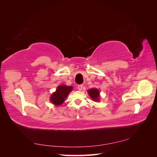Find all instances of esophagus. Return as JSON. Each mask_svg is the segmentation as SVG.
I'll use <instances>...</instances> for the list:
<instances>
[{
    "mask_svg": "<svg viewBox=\"0 0 157 157\" xmlns=\"http://www.w3.org/2000/svg\"><path fill=\"white\" fill-rule=\"evenodd\" d=\"M82 87H83L82 84H79V85H78V86H77V88H78V90H82Z\"/></svg>",
    "mask_w": 157,
    "mask_h": 157,
    "instance_id": "1",
    "label": "esophagus"
}]
</instances>
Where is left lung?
<instances>
[{
    "label": "left lung",
    "instance_id": "8db88e82",
    "mask_svg": "<svg viewBox=\"0 0 157 157\" xmlns=\"http://www.w3.org/2000/svg\"><path fill=\"white\" fill-rule=\"evenodd\" d=\"M88 93L90 98L94 101H99V92L96 88H92L88 90Z\"/></svg>",
    "mask_w": 157,
    "mask_h": 157
}]
</instances>
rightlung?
Wrapping results in <instances>:
<instances>
[{"label": "right lung", "mask_w": 157, "mask_h": 157, "mask_svg": "<svg viewBox=\"0 0 157 157\" xmlns=\"http://www.w3.org/2000/svg\"><path fill=\"white\" fill-rule=\"evenodd\" d=\"M72 90L73 86H67L65 84L60 85L57 88L56 91L51 95L50 101L56 106L61 105Z\"/></svg>", "instance_id": "right-lung-1"}]
</instances>
